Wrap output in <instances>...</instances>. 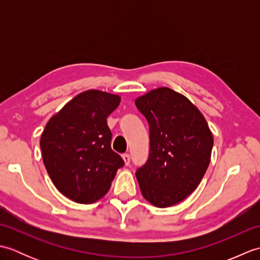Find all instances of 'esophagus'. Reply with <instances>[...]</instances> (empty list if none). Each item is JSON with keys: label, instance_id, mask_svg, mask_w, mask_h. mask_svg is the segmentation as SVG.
Masks as SVG:
<instances>
[{"label": "esophagus", "instance_id": "34e87169", "mask_svg": "<svg viewBox=\"0 0 260 260\" xmlns=\"http://www.w3.org/2000/svg\"><path fill=\"white\" fill-rule=\"evenodd\" d=\"M123 159H124V162H125V165H129V163H131L129 154H123Z\"/></svg>", "mask_w": 260, "mask_h": 260}]
</instances>
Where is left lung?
Listing matches in <instances>:
<instances>
[{
  "mask_svg": "<svg viewBox=\"0 0 260 260\" xmlns=\"http://www.w3.org/2000/svg\"><path fill=\"white\" fill-rule=\"evenodd\" d=\"M150 126V155L136 171L143 197L157 208L183 201L209 167L213 136L204 116L182 93L156 88L135 99Z\"/></svg>",
  "mask_w": 260,
  "mask_h": 260,
  "instance_id": "1",
  "label": "left lung"
}]
</instances>
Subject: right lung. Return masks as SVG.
Masks as SVG:
<instances>
[{
	"mask_svg": "<svg viewBox=\"0 0 260 260\" xmlns=\"http://www.w3.org/2000/svg\"><path fill=\"white\" fill-rule=\"evenodd\" d=\"M120 96L96 89L80 92L49 119L40 140L42 159L54 186L77 203L108 192L124 161L110 147L107 117Z\"/></svg>",
	"mask_w": 260,
	"mask_h": 260,
	"instance_id": "1",
	"label": "right lung"
}]
</instances>
